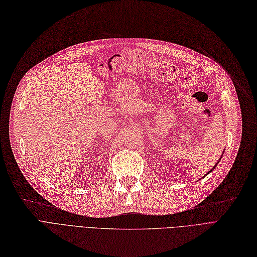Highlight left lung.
<instances>
[{"label":"left lung","mask_w":257,"mask_h":257,"mask_svg":"<svg viewBox=\"0 0 257 257\" xmlns=\"http://www.w3.org/2000/svg\"><path fill=\"white\" fill-rule=\"evenodd\" d=\"M220 160H221V158H220ZM220 160H219V161H220ZM219 161H218V162H217V163H216V164H214V167H213V168H212V169H211V170H210V171H209V172H208V173H207V174H209V173H210V172H212V171H213V169H214V168H216V167H217V164H218V163H219ZM207 174H206V175H207Z\"/></svg>","instance_id":"left-lung-1"}]
</instances>
